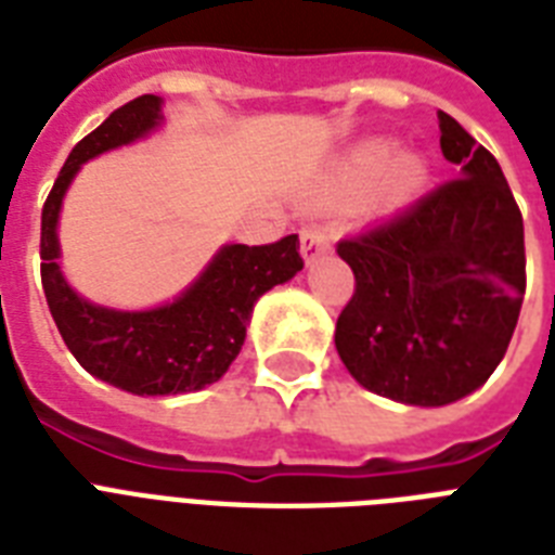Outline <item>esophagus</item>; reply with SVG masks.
Listing matches in <instances>:
<instances>
[{"instance_id": "34e87169", "label": "esophagus", "mask_w": 555, "mask_h": 555, "mask_svg": "<svg viewBox=\"0 0 555 555\" xmlns=\"http://www.w3.org/2000/svg\"><path fill=\"white\" fill-rule=\"evenodd\" d=\"M299 242H302V256L308 261L320 259L322 253H328V247H331L328 233H325V230L317 224L305 227L302 233H299Z\"/></svg>"}]
</instances>
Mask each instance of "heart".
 I'll use <instances>...</instances> for the list:
<instances>
[{"label": "heart", "instance_id": "obj_1", "mask_svg": "<svg viewBox=\"0 0 555 555\" xmlns=\"http://www.w3.org/2000/svg\"><path fill=\"white\" fill-rule=\"evenodd\" d=\"M429 178V167L414 152L391 155V143L371 138L357 143L339 158L334 169V186L343 192H357L371 184V195L377 204L395 207L414 198Z\"/></svg>", "mask_w": 555, "mask_h": 555}]
</instances>
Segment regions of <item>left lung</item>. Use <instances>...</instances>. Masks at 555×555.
<instances>
[{
	"instance_id": "1",
	"label": "left lung",
	"mask_w": 555,
	"mask_h": 555,
	"mask_svg": "<svg viewBox=\"0 0 555 555\" xmlns=\"http://www.w3.org/2000/svg\"><path fill=\"white\" fill-rule=\"evenodd\" d=\"M440 150L457 178L348 235L354 296L337 320L339 360L374 395L455 403L507 354L525 302V221L499 160L447 112Z\"/></svg>"
}]
</instances>
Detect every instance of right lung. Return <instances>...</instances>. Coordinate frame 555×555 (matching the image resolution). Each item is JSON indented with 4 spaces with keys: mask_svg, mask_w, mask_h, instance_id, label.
<instances>
[{
    "mask_svg": "<svg viewBox=\"0 0 555 555\" xmlns=\"http://www.w3.org/2000/svg\"><path fill=\"white\" fill-rule=\"evenodd\" d=\"M160 98L143 94L115 108L72 150L42 207V291L65 346L82 369L132 395H184L216 383L247 337L253 305L302 270L299 235L273 244H227L176 302L152 311L91 305L60 273L56 218L63 195L86 160L150 134L160 124Z\"/></svg>",
    "mask_w": 555,
    "mask_h": 555,
    "instance_id": "1",
    "label": "right lung"
}]
</instances>
